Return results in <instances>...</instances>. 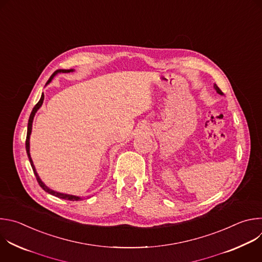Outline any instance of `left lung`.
<instances>
[{
  "mask_svg": "<svg viewBox=\"0 0 262 262\" xmlns=\"http://www.w3.org/2000/svg\"><path fill=\"white\" fill-rule=\"evenodd\" d=\"M213 88H214V89H215V90H216V92H217V93H219V94H221V95H223V94H224V93H223V92H222V91H221V89H220V88H219V87H217V86H216V85H215V84H214V85H213Z\"/></svg>",
  "mask_w": 262,
  "mask_h": 262,
  "instance_id": "left-lung-1",
  "label": "left lung"
}]
</instances>
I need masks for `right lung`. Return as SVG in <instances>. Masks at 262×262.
I'll return each mask as SVG.
<instances>
[{"label": "right lung", "mask_w": 262, "mask_h": 262, "mask_svg": "<svg viewBox=\"0 0 262 262\" xmlns=\"http://www.w3.org/2000/svg\"><path fill=\"white\" fill-rule=\"evenodd\" d=\"M71 71H73V69H58V70H56V71L52 74L51 78L49 79L47 85L52 82V80L54 79V77L56 76V74H58V73H60V72L67 73V72H71ZM43 99H45V95H43V93H42V94H41V97H40V99H39V101L37 102L36 105L33 107V110H32V112H31L30 118H29V122H28V132H27V139H26V150H27V155H28L30 164H31V166H32V169H33V172H34V174H35V176H36L37 181H38L39 185L41 186V188H42L47 193H49V194H51V195H53V196H56V197H58V198H61V199L70 200V201H79V200L82 199L81 197L73 196V195H68V194H63V193H59V192L53 191V190H51L50 188H48V186L41 181V179L39 178L38 174H37L36 169H35V166H34L33 161H32V159H31V155H30V136H31V132H32V123H33V119H34V116H35V114H36V112L38 111V108H39V107L42 105V103H43Z\"/></svg>", "instance_id": "obj_1"}]
</instances>
